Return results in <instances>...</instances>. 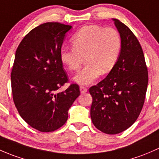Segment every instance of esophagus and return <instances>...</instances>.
Returning <instances> with one entry per match:
<instances>
[{
	"label": "esophagus",
	"instance_id": "1",
	"mask_svg": "<svg viewBox=\"0 0 159 159\" xmlns=\"http://www.w3.org/2000/svg\"><path fill=\"white\" fill-rule=\"evenodd\" d=\"M80 92H81V93H85L86 92H87V88H86L85 86H80Z\"/></svg>",
	"mask_w": 159,
	"mask_h": 159
}]
</instances>
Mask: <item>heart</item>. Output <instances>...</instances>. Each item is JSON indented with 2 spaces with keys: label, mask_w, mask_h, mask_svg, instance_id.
<instances>
[{
  "label": "heart",
  "mask_w": 159,
  "mask_h": 159,
  "mask_svg": "<svg viewBox=\"0 0 159 159\" xmlns=\"http://www.w3.org/2000/svg\"><path fill=\"white\" fill-rule=\"evenodd\" d=\"M73 48L63 47L60 52L62 63L70 71H77L86 58V64L74 77L80 85L91 84L101 73L114 68L120 55L122 40L114 27L87 25L76 31L71 38Z\"/></svg>",
  "instance_id": "heart-1"
}]
</instances>
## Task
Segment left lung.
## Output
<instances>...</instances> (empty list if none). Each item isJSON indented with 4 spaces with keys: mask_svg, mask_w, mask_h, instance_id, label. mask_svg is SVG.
Listing matches in <instances>:
<instances>
[{
    "mask_svg": "<svg viewBox=\"0 0 159 159\" xmlns=\"http://www.w3.org/2000/svg\"><path fill=\"white\" fill-rule=\"evenodd\" d=\"M114 24L122 37L118 61L108 76L89 89L93 97L92 122L96 129L109 135L129 129L139 116L147 91L148 69L138 39L125 24Z\"/></svg>",
    "mask_w": 159,
    "mask_h": 159,
    "instance_id": "8db88e82",
    "label": "left lung"
}]
</instances>
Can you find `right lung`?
<instances>
[{
	"label": "right lung",
	"instance_id": "1",
	"mask_svg": "<svg viewBox=\"0 0 159 159\" xmlns=\"http://www.w3.org/2000/svg\"><path fill=\"white\" fill-rule=\"evenodd\" d=\"M71 27L59 22L40 24L24 37L16 50L11 74L13 100L22 119L40 132L63 126L80 94L76 83L57 93L69 81L60 52Z\"/></svg>",
	"mask_w": 159,
	"mask_h": 159
}]
</instances>
